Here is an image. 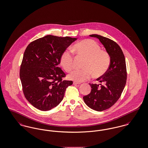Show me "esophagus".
<instances>
[{
	"label": "esophagus",
	"mask_w": 148,
	"mask_h": 148,
	"mask_svg": "<svg viewBox=\"0 0 148 148\" xmlns=\"http://www.w3.org/2000/svg\"><path fill=\"white\" fill-rule=\"evenodd\" d=\"M80 84V83H78L77 82H73V84L74 85Z\"/></svg>",
	"instance_id": "obj_1"
}]
</instances>
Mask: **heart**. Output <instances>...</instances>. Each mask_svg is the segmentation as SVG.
Masks as SVG:
<instances>
[{
  "label": "heart",
  "mask_w": 148,
  "mask_h": 148,
  "mask_svg": "<svg viewBox=\"0 0 148 148\" xmlns=\"http://www.w3.org/2000/svg\"><path fill=\"white\" fill-rule=\"evenodd\" d=\"M76 56L84 58L82 70H75L68 75L69 79L77 82L89 79L92 74L94 77L103 75L110 64V56L107 51L101 49L98 43L92 39H86L75 43L71 48ZM60 62L65 71L69 73L74 68V56L69 50L62 54Z\"/></svg>",
  "instance_id": "b5f03b06"
}]
</instances>
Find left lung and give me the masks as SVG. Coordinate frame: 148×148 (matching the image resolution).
<instances>
[{
	"label": "left lung",
	"instance_id": "8db88e82",
	"mask_svg": "<svg viewBox=\"0 0 148 148\" xmlns=\"http://www.w3.org/2000/svg\"><path fill=\"white\" fill-rule=\"evenodd\" d=\"M98 38L110 56V64L106 73L97 80L105 84H89L90 94L83 97L85 103L93 110L101 112L110 108L119 99L127 82L125 56L119 45L112 40L97 34L90 35Z\"/></svg>",
	"mask_w": 148,
	"mask_h": 148
}]
</instances>
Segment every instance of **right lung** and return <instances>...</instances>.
Wrapping results in <instances>:
<instances>
[{
    "mask_svg": "<svg viewBox=\"0 0 148 148\" xmlns=\"http://www.w3.org/2000/svg\"><path fill=\"white\" fill-rule=\"evenodd\" d=\"M77 39L48 35L30 42L24 51L20 69L23 93L38 109L48 111L63 100L72 81L64 80L60 68L62 54Z\"/></svg>",
    "mask_w": 148,
    "mask_h": 148,
    "instance_id": "add662e5",
    "label": "right lung"
}]
</instances>
